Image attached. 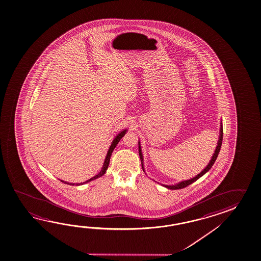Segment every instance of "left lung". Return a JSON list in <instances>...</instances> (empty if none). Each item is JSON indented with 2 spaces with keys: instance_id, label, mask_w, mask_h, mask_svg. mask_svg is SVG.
Returning <instances> with one entry per match:
<instances>
[{
  "instance_id": "1",
  "label": "left lung",
  "mask_w": 261,
  "mask_h": 261,
  "mask_svg": "<svg viewBox=\"0 0 261 261\" xmlns=\"http://www.w3.org/2000/svg\"><path fill=\"white\" fill-rule=\"evenodd\" d=\"M222 136H223V130H222V124H221V134H220V138H219V141H218V146H217L216 149H215V153L213 154L212 159L211 160L210 163L207 164V166H206L199 174H197L196 177L192 178V179H190V180H187V181H182V182H179L178 185H175V186H164V185H163V187H167L169 189H173V190H174V189H181V188H185V187H188V186L191 185L192 182H196L197 179H199V178L201 177L202 175H204V174L213 166V164H214L215 161H216L217 157H218V155H219V152H220V150H221V143H222ZM138 144H139V142H138ZM138 152H139V157H140V160H141V165H142L143 171H144V167H143L142 153H141L140 144H139V146H138Z\"/></svg>"
}]
</instances>
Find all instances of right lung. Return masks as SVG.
Masks as SVG:
<instances>
[{
	"label": "right lung",
	"instance_id": "add662e5",
	"mask_svg": "<svg viewBox=\"0 0 261 261\" xmlns=\"http://www.w3.org/2000/svg\"><path fill=\"white\" fill-rule=\"evenodd\" d=\"M126 133V130H123L122 131L121 133L118 134L117 136H116V138L113 139V143H112V145H111V147L109 148L108 153H107V156L105 158V161H104L103 166H102V169H101V171L99 172V173H98L97 175H95L94 177L90 178L89 180L88 181H86V182H80V184H76V186H80V185H83V184H86V182H90V181H92V180H95V179H97V178L100 177V176H102L104 173L106 172L107 171V169H108L109 163H110V159H111V156H112V153H113V149L114 148L116 147V145L118 144L119 141L121 140V138H123V136H124V134ZM62 182H64V181H62ZM64 184H68V185H71V186H74V184H69V182H64Z\"/></svg>",
	"mask_w": 261,
	"mask_h": 261
}]
</instances>
